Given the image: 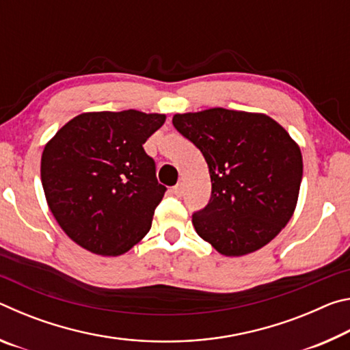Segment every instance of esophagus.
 Returning <instances> with one entry per match:
<instances>
[{
	"label": "esophagus",
	"mask_w": 350,
	"mask_h": 350,
	"mask_svg": "<svg viewBox=\"0 0 350 350\" xmlns=\"http://www.w3.org/2000/svg\"><path fill=\"white\" fill-rule=\"evenodd\" d=\"M173 193L176 194V196H182L183 194V183L182 182H179L176 187H173Z\"/></svg>",
	"instance_id": "obj_1"
}]
</instances>
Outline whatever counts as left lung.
Listing matches in <instances>:
<instances>
[{
	"instance_id": "left-lung-1",
	"label": "left lung",
	"mask_w": 350,
	"mask_h": 350,
	"mask_svg": "<svg viewBox=\"0 0 350 350\" xmlns=\"http://www.w3.org/2000/svg\"><path fill=\"white\" fill-rule=\"evenodd\" d=\"M173 125L204 154L208 205L193 215L196 233L224 256L267 245L292 219L303 179L296 142L260 112L210 108L174 114Z\"/></svg>"
}]
</instances>
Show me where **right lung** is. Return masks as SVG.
<instances>
[{
  "instance_id": "1",
  "label": "right lung",
  "mask_w": 350,
  "mask_h": 350,
  "mask_svg": "<svg viewBox=\"0 0 350 350\" xmlns=\"http://www.w3.org/2000/svg\"><path fill=\"white\" fill-rule=\"evenodd\" d=\"M165 114L83 112L47 142L41 183L49 210L75 244L118 256L150 232L167 188L144 150Z\"/></svg>"
}]
</instances>
